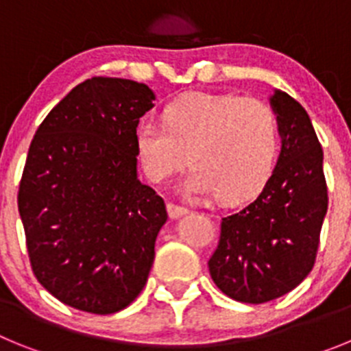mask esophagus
<instances>
[{
  "mask_svg": "<svg viewBox=\"0 0 351 351\" xmlns=\"http://www.w3.org/2000/svg\"><path fill=\"white\" fill-rule=\"evenodd\" d=\"M167 210H169V216L172 219H178L181 218V216H184V214H188V209H186V207L176 206V204H167Z\"/></svg>",
  "mask_w": 351,
  "mask_h": 351,
  "instance_id": "esophagus-1",
  "label": "esophagus"
}]
</instances>
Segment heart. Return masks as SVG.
<instances>
[{
  "instance_id": "b5f03b06",
  "label": "heart",
  "mask_w": 351,
  "mask_h": 351,
  "mask_svg": "<svg viewBox=\"0 0 351 351\" xmlns=\"http://www.w3.org/2000/svg\"><path fill=\"white\" fill-rule=\"evenodd\" d=\"M135 147L145 176L163 184L184 167L188 198L218 193L239 202L263 190L280 151L278 119L267 104L234 93H193L163 110V126L142 121ZM189 156L186 157L185 154Z\"/></svg>"
}]
</instances>
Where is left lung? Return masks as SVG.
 <instances>
[{"mask_svg":"<svg viewBox=\"0 0 351 351\" xmlns=\"http://www.w3.org/2000/svg\"><path fill=\"white\" fill-rule=\"evenodd\" d=\"M269 101L281 137L278 163L262 193L221 219L209 260L216 287L246 304L283 297L308 278L328 207L324 151L308 112L280 89Z\"/></svg>","mask_w":351,"mask_h":351,"instance_id":"8db88e82","label":"left lung"}]
</instances>
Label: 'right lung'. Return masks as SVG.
<instances>
[{"instance_id": "1", "label": "right lung", "mask_w": 351, "mask_h": 351, "mask_svg": "<svg viewBox=\"0 0 351 351\" xmlns=\"http://www.w3.org/2000/svg\"><path fill=\"white\" fill-rule=\"evenodd\" d=\"M145 84L93 77L71 89L31 141L19 186L36 280L66 306L121 311L147 283L165 202L137 176L135 132L154 107Z\"/></svg>"}]
</instances>
